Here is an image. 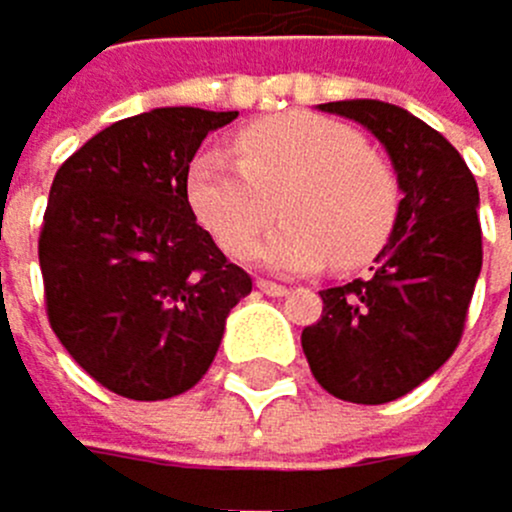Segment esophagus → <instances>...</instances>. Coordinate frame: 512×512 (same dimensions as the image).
<instances>
[{
    "instance_id": "esophagus-1",
    "label": "esophagus",
    "mask_w": 512,
    "mask_h": 512,
    "mask_svg": "<svg viewBox=\"0 0 512 512\" xmlns=\"http://www.w3.org/2000/svg\"><path fill=\"white\" fill-rule=\"evenodd\" d=\"M258 290H261V293H267V296H283V293H286V286L270 283V280H258Z\"/></svg>"
}]
</instances>
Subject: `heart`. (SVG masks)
Returning a JSON list of instances; mask_svg holds the SVG:
<instances>
[{
  "instance_id": "heart-1",
  "label": "heart",
  "mask_w": 512,
  "mask_h": 512,
  "mask_svg": "<svg viewBox=\"0 0 512 512\" xmlns=\"http://www.w3.org/2000/svg\"><path fill=\"white\" fill-rule=\"evenodd\" d=\"M238 159L203 149L187 168V200L216 242L242 254L270 219H286L251 251L274 274H312L334 261L350 270L373 261L398 216V181L379 152L341 120L306 111L245 127Z\"/></svg>"
}]
</instances>
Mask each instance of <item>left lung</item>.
Here are the masks:
<instances>
[{
	"label": "left lung",
	"mask_w": 512,
	"mask_h": 512,
	"mask_svg": "<svg viewBox=\"0 0 512 512\" xmlns=\"http://www.w3.org/2000/svg\"><path fill=\"white\" fill-rule=\"evenodd\" d=\"M373 133L398 178V216L373 274L321 290L302 350L325 392L385 405L417 389L456 350L481 274L478 184L443 133L376 98L318 104Z\"/></svg>",
	"instance_id": "1"
}]
</instances>
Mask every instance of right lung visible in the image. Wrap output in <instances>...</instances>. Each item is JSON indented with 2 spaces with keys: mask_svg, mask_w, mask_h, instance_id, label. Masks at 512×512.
<instances>
[{
  "mask_svg": "<svg viewBox=\"0 0 512 512\" xmlns=\"http://www.w3.org/2000/svg\"><path fill=\"white\" fill-rule=\"evenodd\" d=\"M238 111L152 107L60 165L40 229L50 325L88 376L123 398L181 395L210 369L251 277L197 226L187 168Z\"/></svg>",
  "mask_w": 512,
  "mask_h": 512,
  "instance_id": "obj_1",
  "label": "right lung"
}]
</instances>
